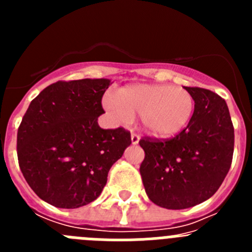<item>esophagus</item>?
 <instances>
[{
    "instance_id": "obj_1",
    "label": "esophagus",
    "mask_w": 252,
    "mask_h": 252,
    "mask_svg": "<svg viewBox=\"0 0 252 252\" xmlns=\"http://www.w3.org/2000/svg\"><path fill=\"white\" fill-rule=\"evenodd\" d=\"M139 140H140L139 133H136V132H132V133H131V141H132L133 145H136L137 142H139Z\"/></svg>"
}]
</instances>
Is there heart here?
Masks as SVG:
<instances>
[{
    "label": "heart",
    "mask_w": 252,
    "mask_h": 252,
    "mask_svg": "<svg viewBox=\"0 0 252 252\" xmlns=\"http://www.w3.org/2000/svg\"><path fill=\"white\" fill-rule=\"evenodd\" d=\"M104 107L117 122H130L140 113L142 126L150 135L170 137L186 127L194 108L188 91L173 86L139 84L122 88L115 95H106Z\"/></svg>",
    "instance_id": "heart-1"
}]
</instances>
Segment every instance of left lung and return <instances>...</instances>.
Instances as JSON below:
<instances>
[{
    "label": "left lung",
    "instance_id": "left-lung-1",
    "mask_svg": "<svg viewBox=\"0 0 252 252\" xmlns=\"http://www.w3.org/2000/svg\"><path fill=\"white\" fill-rule=\"evenodd\" d=\"M194 99L187 127L171 139L145 136L140 165L149 199L168 209L197 206L212 197L230 170L235 132L226 101L199 87H184Z\"/></svg>",
    "mask_w": 252,
    "mask_h": 252
}]
</instances>
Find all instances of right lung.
<instances>
[{
  "instance_id": "obj_1",
  "label": "right lung",
  "mask_w": 252,
  "mask_h": 252,
  "mask_svg": "<svg viewBox=\"0 0 252 252\" xmlns=\"http://www.w3.org/2000/svg\"><path fill=\"white\" fill-rule=\"evenodd\" d=\"M110 79L59 81L39 93L17 130V159L30 188L58 208L101 194L111 166L131 144L124 127L104 130L102 97Z\"/></svg>"
}]
</instances>
